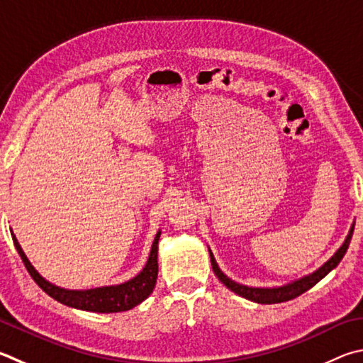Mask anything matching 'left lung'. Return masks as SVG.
<instances>
[{"mask_svg":"<svg viewBox=\"0 0 363 363\" xmlns=\"http://www.w3.org/2000/svg\"><path fill=\"white\" fill-rule=\"evenodd\" d=\"M354 225L355 222L351 225V230H349V233L346 236V240L342 245L340 246V249L335 252L330 259H328L324 265L319 267L315 272L309 273L306 276H303V278L296 279L289 282V284L284 286H279V287H249L245 284H240V282L233 281L232 278H228V276L222 272L217 265V262L214 259L213 252H211L209 249V257H211V265H213V272L214 274L219 278V281L222 282L223 286L228 287L230 291L235 292L236 295L242 296V298H247L250 301H255V303H260V305H273V303H282V301H289L292 298H296V296L305 294L306 291H309L313 286L318 284V282L325 278V276L332 272L333 268L338 267V263L341 262L342 257H345L346 250L349 247V242H351L352 238V232H354Z\"/></svg>","mask_w":363,"mask_h":363,"instance_id":"obj_1","label":"left lung"}]
</instances>
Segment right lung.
Instances as JSON below:
<instances>
[{
	"mask_svg": "<svg viewBox=\"0 0 363 363\" xmlns=\"http://www.w3.org/2000/svg\"><path fill=\"white\" fill-rule=\"evenodd\" d=\"M12 240H14V246L17 249L18 255L22 257L26 269L36 284L43 289V291L50 295L52 298L63 303V305L84 309V311L91 313H121L128 311V309L135 308L144 301L147 296L152 294L157 274H159V262H157V255H159V240L162 232L159 230L155 235V240L150 247V254L146 267H144L140 273H138L133 279L117 286H103L95 289H87V291H69V289L58 287L52 284L45 278L39 274L31 262L26 259L23 249L18 245L16 235L11 232Z\"/></svg>",
	"mask_w": 363,
	"mask_h": 363,
	"instance_id": "1",
	"label": "right lung"
}]
</instances>
